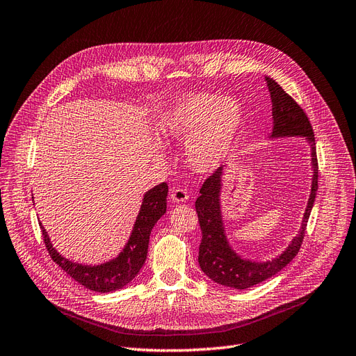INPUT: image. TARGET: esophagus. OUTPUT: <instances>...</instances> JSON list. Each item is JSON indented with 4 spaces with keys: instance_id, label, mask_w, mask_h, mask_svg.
Wrapping results in <instances>:
<instances>
[{
    "instance_id": "obj_1",
    "label": "esophagus",
    "mask_w": 356,
    "mask_h": 356,
    "mask_svg": "<svg viewBox=\"0 0 356 356\" xmlns=\"http://www.w3.org/2000/svg\"><path fill=\"white\" fill-rule=\"evenodd\" d=\"M189 198V195L185 189L181 188H171V193H170V200L171 202L175 204H181V202H186Z\"/></svg>"
}]
</instances>
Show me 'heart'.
<instances>
[{"mask_svg": "<svg viewBox=\"0 0 356 356\" xmlns=\"http://www.w3.org/2000/svg\"><path fill=\"white\" fill-rule=\"evenodd\" d=\"M243 122L241 104L208 92L179 98L161 123L167 135L186 140V158L200 173H213L229 156Z\"/></svg>", "mask_w": 356, "mask_h": 356, "instance_id": "b5f03b06", "label": "heart"}]
</instances>
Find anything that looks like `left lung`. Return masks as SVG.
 <instances>
[{"label":"left lung","mask_w":356,"mask_h":356,"mask_svg":"<svg viewBox=\"0 0 356 356\" xmlns=\"http://www.w3.org/2000/svg\"><path fill=\"white\" fill-rule=\"evenodd\" d=\"M266 82L271 95L273 104V130L270 139L279 138H305L311 147V193L302 217L300 229L293 238L292 243L284 251L268 261H252L241 257L230 246L225 230V220L221 213V188L225 167H220L213 176H209L200 191L198 200L195 202L198 213L200 226L202 232V241L200 245V267L207 277L213 282L232 289L252 287L264 282L274 274L283 270L299 252L302 241H304L307 222L314 207L315 195L318 189V163L315 152V138L312 126L296 101L286 94L283 88L271 77H266Z\"/></svg>","instance_id":"1"}]
</instances>
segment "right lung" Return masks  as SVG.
<instances>
[{
    "mask_svg": "<svg viewBox=\"0 0 356 356\" xmlns=\"http://www.w3.org/2000/svg\"><path fill=\"white\" fill-rule=\"evenodd\" d=\"M167 193L168 186L165 181L154 186L148 192H145L139 214L134 225V230H131L130 238L124 245L123 251L115 258L98 266L79 264V262H73L64 258L52 246L42 222H39L45 246L52 261L58 267H61V270L67 273L72 279L89 289V291L108 293L118 291V289H123L136 277L142 266L145 264V259H147L148 254L151 230L155 226V222L164 216L167 209Z\"/></svg>",
    "mask_w": 356,
    "mask_h": 356,
    "instance_id": "obj_1",
    "label": "right lung"
}]
</instances>
